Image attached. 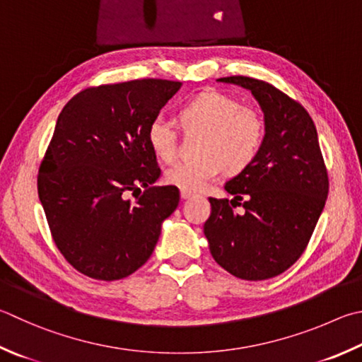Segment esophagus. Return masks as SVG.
Masks as SVG:
<instances>
[{
    "label": "esophagus",
    "mask_w": 362,
    "mask_h": 362,
    "mask_svg": "<svg viewBox=\"0 0 362 362\" xmlns=\"http://www.w3.org/2000/svg\"><path fill=\"white\" fill-rule=\"evenodd\" d=\"M180 196H182V199H189V198H192V196H193V193H189V192H185V189H182Z\"/></svg>",
    "instance_id": "obj_1"
}]
</instances>
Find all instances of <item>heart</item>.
<instances>
[{"mask_svg": "<svg viewBox=\"0 0 362 362\" xmlns=\"http://www.w3.org/2000/svg\"><path fill=\"white\" fill-rule=\"evenodd\" d=\"M183 129H201V156L180 161L166 170L170 185L185 192H201L223 169L238 174L255 161L266 136L264 117L258 109L242 106L238 98L221 91H204L180 109ZM147 141L152 152L164 163L179 153V133L173 122L161 115L148 124Z\"/></svg>", "mask_w": 362, "mask_h": 362, "instance_id": "1", "label": "heart"}]
</instances>
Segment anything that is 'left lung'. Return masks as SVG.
I'll list each match as a JSON object with an SVG mask.
<instances>
[{
  "label": "left lung",
  "mask_w": 362,
  "mask_h": 362,
  "mask_svg": "<svg viewBox=\"0 0 362 362\" xmlns=\"http://www.w3.org/2000/svg\"><path fill=\"white\" fill-rule=\"evenodd\" d=\"M252 91L264 112L266 136L255 161L226 182L233 199L209 198L204 223L218 264L242 280H266L300 258L329 192L317 128L298 101L245 76L218 78ZM239 205L245 212L238 214Z\"/></svg>",
  "instance_id": "obj_1"
}]
</instances>
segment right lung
Returning a JSON list of instances; mask_svg holds the SVG:
<instances>
[{
	"instance_id": "add662e5",
	"label": "right lung",
	"mask_w": 362,
	"mask_h": 362,
	"mask_svg": "<svg viewBox=\"0 0 362 362\" xmlns=\"http://www.w3.org/2000/svg\"><path fill=\"white\" fill-rule=\"evenodd\" d=\"M180 87L163 78L100 85L58 115L37 194L55 245L87 277L120 280L146 264L179 206V188L153 187L161 169L147 129Z\"/></svg>"
}]
</instances>
